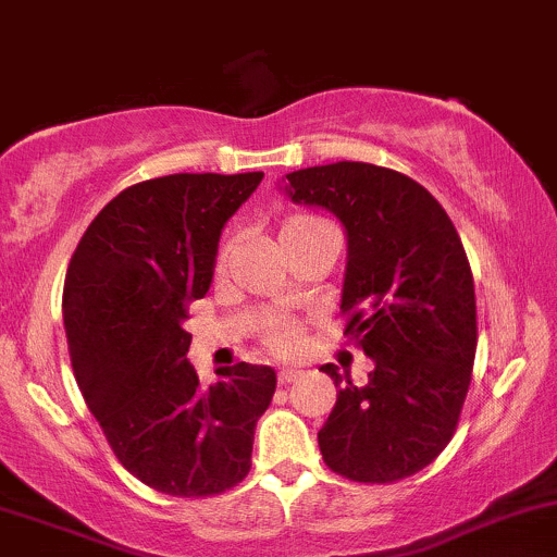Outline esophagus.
<instances>
[{"instance_id":"obj_1","label":"esophagus","mask_w":557,"mask_h":557,"mask_svg":"<svg viewBox=\"0 0 557 557\" xmlns=\"http://www.w3.org/2000/svg\"><path fill=\"white\" fill-rule=\"evenodd\" d=\"M301 375H304V370H298V368H280L277 381L280 383H293L296 377H301Z\"/></svg>"}]
</instances>
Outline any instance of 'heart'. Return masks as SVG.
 I'll return each instance as SVG.
<instances>
[{
	"mask_svg": "<svg viewBox=\"0 0 557 557\" xmlns=\"http://www.w3.org/2000/svg\"><path fill=\"white\" fill-rule=\"evenodd\" d=\"M314 224H320V219L301 216V213H296V216H288L283 224H280V232H277L280 243L285 246V243H288L293 235H298V232L307 230V227H314ZM232 250H235V248H232V243H224L222 250H219V256H216L219 272H224V269L230 267ZM301 341H304L301 327H298L296 322H290V320L272 322V327L267 330V344H269V348H274L277 354H293L298 346H301Z\"/></svg>",
	"mask_w": 557,
	"mask_h": 557,
	"instance_id": "b5f03b06",
	"label": "heart"
}]
</instances>
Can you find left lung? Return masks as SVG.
<instances>
[{
  "label": "left lung",
  "instance_id": "obj_1",
  "mask_svg": "<svg viewBox=\"0 0 557 557\" xmlns=\"http://www.w3.org/2000/svg\"><path fill=\"white\" fill-rule=\"evenodd\" d=\"M280 189L344 224L346 335L372 359L364 386L320 368L338 386L322 460L362 484L407 479L447 447L470 386L479 333L460 235L423 185L372 163L298 169Z\"/></svg>",
  "mask_w": 557,
  "mask_h": 557
}]
</instances>
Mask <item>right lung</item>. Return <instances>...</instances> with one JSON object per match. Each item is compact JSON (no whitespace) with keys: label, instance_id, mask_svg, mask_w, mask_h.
Segmentation results:
<instances>
[{"label":"right lung","instance_id":"1","mask_svg":"<svg viewBox=\"0 0 557 557\" xmlns=\"http://www.w3.org/2000/svg\"><path fill=\"white\" fill-rule=\"evenodd\" d=\"M264 171L169 174L115 195L73 253L63 322L73 375L110 449L171 497H209L250 470L277 386L267 364L219 368L200 388L187 307L211 288L224 224Z\"/></svg>","mask_w":557,"mask_h":557}]
</instances>
